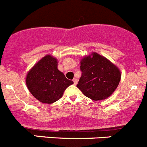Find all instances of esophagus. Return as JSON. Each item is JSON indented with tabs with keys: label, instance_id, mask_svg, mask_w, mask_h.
<instances>
[{
	"label": "esophagus",
	"instance_id": "1",
	"mask_svg": "<svg viewBox=\"0 0 147 147\" xmlns=\"http://www.w3.org/2000/svg\"><path fill=\"white\" fill-rule=\"evenodd\" d=\"M73 82H74V85L77 84V82H78L77 79H76V78H75V79H73Z\"/></svg>",
	"mask_w": 147,
	"mask_h": 147
}]
</instances>
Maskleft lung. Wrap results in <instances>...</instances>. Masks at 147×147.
<instances>
[{
  "label": "left lung",
  "mask_w": 147,
  "mask_h": 147,
  "mask_svg": "<svg viewBox=\"0 0 147 147\" xmlns=\"http://www.w3.org/2000/svg\"><path fill=\"white\" fill-rule=\"evenodd\" d=\"M80 63L82 74L76 86L82 93L94 101L110 97L121 81L118 67L95 52L83 57Z\"/></svg>",
  "instance_id": "1"
}]
</instances>
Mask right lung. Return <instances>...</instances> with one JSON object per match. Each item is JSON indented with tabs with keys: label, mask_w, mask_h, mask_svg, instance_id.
I'll use <instances>...</instances> for the list:
<instances>
[{
	"label": "right lung",
	"mask_w": 147,
	"mask_h": 147,
	"mask_svg": "<svg viewBox=\"0 0 147 147\" xmlns=\"http://www.w3.org/2000/svg\"><path fill=\"white\" fill-rule=\"evenodd\" d=\"M58 59L46 55L28 71L26 84L31 94L42 103L58 101L64 91L74 82L65 78L58 68Z\"/></svg>",
	"instance_id": "obj_1"
}]
</instances>
